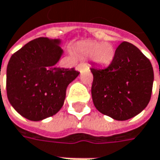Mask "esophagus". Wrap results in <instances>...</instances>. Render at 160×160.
I'll list each match as a JSON object with an SVG mask.
<instances>
[{
    "mask_svg": "<svg viewBox=\"0 0 160 160\" xmlns=\"http://www.w3.org/2000/svg\"><path fill=\"white\" fill-rule=\"evenodd\" d=\"M86 68H88V64H87V63H80V64H78V66H77V70L80 71V72H82V70L86 69Z\"/></svg>",
    "mask_w": 160,
    "mask_h": 160,
    "instance_id": "1",
    "label": "esophagus"
}]
</instances>
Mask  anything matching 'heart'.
<instances>
[{
	"instance_id": "b5f03b06",
	"label": "heart",
	"mask_w": 160,
	"mask_h": 160,
	"mask_svg": "<svg viewBox=\"0 0 160 160\" xmlns=\"http://www.w3.org/2000/svg\"><path fill=\"white\" fill-rule=\"evenodd\" d=\"M80 50L87 56L93 55L95 63L106 65L112 61L114 49L110 43H99L97 42H86L80 45Z\"/></svg>"
}]
</instances>
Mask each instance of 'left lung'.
I'll return each instance as SVG.
<instances>
[{
	"label": "left lung",
	"instance_id": "1",
	"mask_svg": "<svg viewBox=\"0 0 160 160\" xmlns=\"http://www.w3.org/2000/svg\"><path fill=\"white\" fill-rule=\"evenodd\" d=\"M94 105L116 120H127L145 109L151 100L154 80L150 60L135 45L121 42L110 65L90 68Z\"/></svg>",
	"mask_w": 160,
	"mask_h": 160
}]
</instances>
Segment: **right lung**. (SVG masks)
Instances as JSON below:
<instances>
[{
    "mask_svg": "<svg viewBox=\"0 0 160 160\" xmlns=\"http://www.w3.org/2000/svg\"><path fill=\"white\" fill-rule=\"evenodd\" d=\"M60 40L37 38L14 53L7 66L6 89L10 104L27 119L39 121L59 112L66 88L80 74L56 64L63 55Z\"/></svg>",
    "mask_w": 160,
    "mask_h": 160,
    "instance_id": "right-lung-1",
    "label": "right lung"
}]
</instances>
